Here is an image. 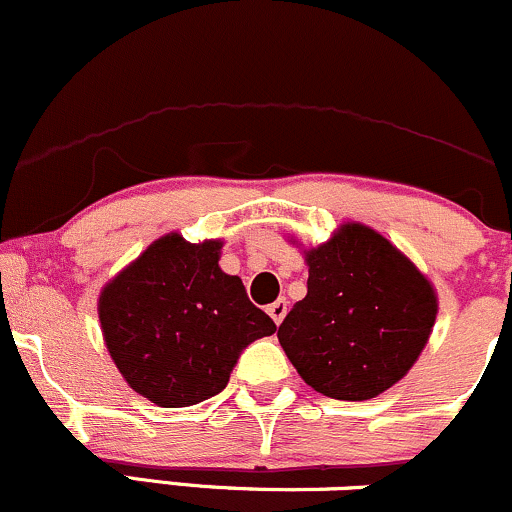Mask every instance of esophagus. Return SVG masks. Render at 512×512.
Segmentation results:
<instances>
[{
    "instance_id": "1",
    "label": "esophagus",
    "mask_w": 512,
    "mask_h": 512,
    "mask_svg": "<svg viewBox=\"0 0 512 512\" xmlns=\"http://www.w3.org/2000/svg\"><path fill=\"white\" fill-rule=\"evenodd\" d=\"M267 313L272 316L274 323H282L284 316H286V299H277L274 303H269L267 306Z\"/></svg>"
}]
</instances>
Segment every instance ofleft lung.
Returning a JSON list of instances; mask_svg holds the SVG:
<instances>
[{
  "instance_id": "1",
  "label": "left lung",
  "mask_w": 512,
  "mask_h": 512,
  "mask_svg": "<svg viewBox=\"0 0 512 512\" xmlns=\"http://www.w3.org/2000/svg\"><path fill=\"white\" fill-rule=\"evenodd\" d=\"M308 294L279 325L286 357L311 389L367 401L413 367L437 316L423 272L384 235L345 223L306 250Z\"/></svg>"
}]
</instances>
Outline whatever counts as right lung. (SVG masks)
Segmentation results:
<instances>
[{
	"mask_svg": "<svg viewBox=\"0 0 512 512\" xmlns=\"http://www.w3.org/2000/svg\"><path fill=\"white\" fill-rule=\"evenodd\" d=\"M221 240H155L101 289L106 350L133 391L184 408L226 389L240 352L272 335L274 320L218 267Z\"/></svg>",
	"mask_w": 512,
	"mask_h": 512,
	"instance_id": "add662e5",
	"label": "right lung"
}]
</instances>
